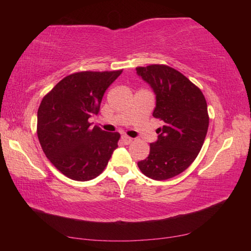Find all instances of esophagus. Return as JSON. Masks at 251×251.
<instances>
[{
	"instance_id": "1",
	"label": "esophagus",
	"mask_w": 251,
	"mask_h": 251,
	"mask_svg": "<svg viewBox=\"0 0 251 251\" xmlns=\"http://www.w3.org/2000/svg\"><path fill=\"white\" fill-rule=\"evenodd\" d=\"M121 140H122V143L125 144V145H129V144L132 142V138H130V137L123 135V136L121 137Z\"/></svg>"
}]
</instances>
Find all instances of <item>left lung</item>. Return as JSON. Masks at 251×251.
I'll list each match as a JSON object with an SVG mask.
<instances>
[{
    "mask_svg": "<svg viewBox=\"0 0 251 251\" xmlns=\"http://www.w3.org/2000/svg\"><path fill=\"white\" fill-rule=\"evenodd\" d=\"M136 71L156 96L153 116L163 121L150 155L138 167L152 179H169L186 170L202 149L209 126L207 101L200 89L173 67L157 64Z\"/></svg>",
    "mask_w": 251,
    "mask_h": 251,
    "instance_id": "8db88e82",
    "label": "left lung"
}]
</instances>
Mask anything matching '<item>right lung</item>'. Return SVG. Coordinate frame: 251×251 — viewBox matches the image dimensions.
I'll list each match as a JSON object with an SVG mask.
<instances>
[{
  "instance_id": "obj_1",
  "label": "right lung",
  "mask_w": 251,
  "mask_h": 251,
  "mask_svg": "<svg viewBox=\"0 0 251 251\" xmlns=\"http://www.w3.org/2000/svg\"><path fill=\"white\" fill-rule=\"evenodd\" d=\"M120 71L77 72L48 92L37 111V137L44 154L65 176L87 181L99 176L118 147L119 132L91 128L106 89Z\"/></svg>"
}]
</instances>
